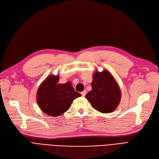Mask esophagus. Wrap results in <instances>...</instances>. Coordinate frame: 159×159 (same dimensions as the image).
I'll return each instance as SVG.
<instances>
[{"mask_svg": "<svg viewBox=\"0 0 159 159\" xmlns=\"http://www.w3.org/2000/svg\"><path fill=\"white\" fill-rule=\"evenodd\" d=\"M86 90H84L83 92H81V95L83 97H84L86 95Z\"/></svg>", "mask_w": 159, "mask_h": 159, "instance_id": "34e87169", "label": "esophagus"}]
</instances>
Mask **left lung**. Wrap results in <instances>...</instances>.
<instances>
[{"label":"left lung","instance_id":"obj_1","mask_svg":"<svg viewBox=\"0 0 159 159\" xmlns=\"http://www.w3.org/2000/svg\"><path fill=\"white\" fill-rule=\"evenodd\" d=\"M92 89L86 99L92 107L102 113L113 112L121 100V90L112 74L107 70L95 71L93 75Z\"/></svg>","mask_w":159,"mask_h":159}]
</instances>
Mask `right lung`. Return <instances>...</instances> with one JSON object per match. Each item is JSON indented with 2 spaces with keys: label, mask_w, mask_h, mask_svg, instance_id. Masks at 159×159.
Returning <instances> with one entry per match:
<instances>
[{
  "label": "right lung",
  "mask_w": 159,
  "mask_h": 159,
  "mask_svg": "<svg viewBox=\"0 0 159 159\" xmlns=\"http://www.w3.org/2000/svg\"><path fill=\"white\" fill-rule=\"evenodd\" d=\"M59 76L51 75L39 86L36 99L42 111L49 116L57 117L70 108L71 103L81 95L75 91L70 82L58 84Z\"/></svg>",
  "instance_id": "1"
}]
</instances>
